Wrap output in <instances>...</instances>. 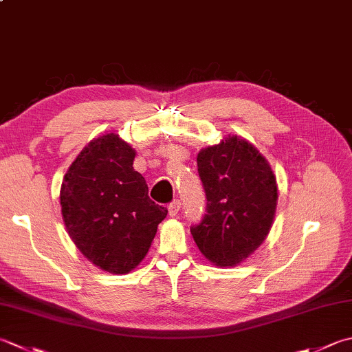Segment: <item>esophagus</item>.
<instances>
[{
    "label": "esophagus",
    "mask_w": 352,
    "mask_h": 352,
    "mask_svg": "<svg viewBox=\"0 0 352 352\" xmlns=\"http://www.w3.org/2000/svg\"><path fill=\"white\" fill-rule=\"evenodd\" d=\"M180 208H182L180 199H174V201H172V203L168 206L169 217H177V213H178V210H180Z\"/></svg>",
    "instance_id": "esophagus-1"
}]
</instances>
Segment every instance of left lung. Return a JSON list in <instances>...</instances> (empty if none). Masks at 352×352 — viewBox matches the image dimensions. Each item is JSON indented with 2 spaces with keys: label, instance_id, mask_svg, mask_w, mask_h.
<instances>
[{
  "label": "left lung",
  "instance_id": "1",
  "mask_svg": "<svg viewBox=\"0 0 352 352\" xmlns=\"http://www.w3.org/2000/svg\"><path fill=\"white\" fill-rule=\"evenodd\" d=\"M197 166L208 206L201 223L190 227L192 236L210 263L236 265L272 229L276 177L263 154L238 135L199 151Z\"/></svg>",
  "mask_w": 352,
  "mask_h": 352
}]
</instances>
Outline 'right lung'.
Here are the masks:
<instances>
[{"label":"right lung","instance_id":"obj_1","mask_svg":"<svg viewBox=\"0 0 352 352\" xmlns=\"http://www.w3.org/2000/svg\"><path fill=\"white\" fill-rule=\"evenodd\" d=\"M134 157L117 134L100 135L80 151L60 186L68 235L89 263L114 274L142 263L168 215L149 198Z\"/></svg>","mask_w":352,"mask_h":352}]
</instances>
